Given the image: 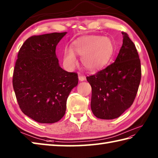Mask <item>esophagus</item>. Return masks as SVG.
<instances>
[{"label": "esophagus", "instance_id": "34e87169", "mask_svg": "<svg viewBox=\"0 0 158 158\" xmlns=\"http://www.w3.org/2000/svg\"><path fill=\"white\" fill-rule=\"evenodd\" d=\"M79 80L80 81H83L85 80V77L82 76V75H79Z\"/></svg>", "mask_w": 158, "mask_h": 158}]
</instances>
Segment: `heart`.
Returning <instances> with one entry per match:
<instances>
[{"instance_id":"obj_1","label":"heart","mask_w":158,"mask_h":158,"mask_svg":"<svg viewBox=\"0 0 158 158\" xmlns=\"http://www.w3.org/2000/svg\"><path fill=\"white\" fill-rule=\"evenodd\" d=\"M113 44L106 36L90 35L82 36L74 41L71 48H66L64 54L65 66L73 69L77 65L75 54L81 56L85 68L95 71L104 68L113 56Z\"/></svg>"}]
</instances>
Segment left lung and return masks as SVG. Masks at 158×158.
Returning a JSON list of instances; mask_svg holds the SVG:
<instances>
[{
  "label": "left lung",
  "mask_w": 158,
  "mask_h": 158,
  "mask_svg": "<svg viewBox=\"0 0 158 158\" xmlns=\"http://www.w3.org/2000/svg\"><path fill=\"white\" fill-rule=\"evenodd\" d=\"M123 44L114 63L86 77L92 87L90 106L102 119L119 117L133 104L141 80V64L135 45L122 31Z\"/></svg>",
  "instance_id": "8db88e82"
}]
</instances>
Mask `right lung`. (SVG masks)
<instances>
[{
	"mask_svg": "<svg viewBox=\"0 0 158 158\" xmlns=\"http://www.w3.org/2000/svg\"><path fill=\"white\" fill-rule=\"evenodd\" d=\"M67 32L32 36L18 53L12 84L23 113L37 122L52 124L64 116L70 93L78 74L63 70L56 47Z\"/></svg>",
	"mask_w": 158,
	"mask_h": 158,
	"instance_id": "1",
	"label": "right lung"
}]
</instances>
